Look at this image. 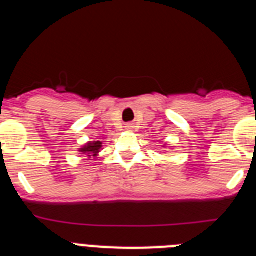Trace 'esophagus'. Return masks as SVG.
<instances>
[{"instance_id":"34e87169","label":"esophagus","mask_w":256,"mask_h":256,"mask_svg":"<svg viewBox=\"0 0 256 256\" xmlns=\"http://www.w3.org/2000/svg\"><path fill=\"white\" fill-rule=\"evenodd\" d=\"M126 130H133V126H132V124H126Z\"/></svg>"}]
</instances>
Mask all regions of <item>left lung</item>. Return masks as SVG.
Segmentation results:
<instances>
[{"instance_id": "1", "label": "left lung", "mask_w": 256, "mask_h": 256, "mask_svg": "<svg viewBox=\"0 0 256 256\" xmlns=\"http://www.w3.org/2000/svg\"><path fill=\"white\" fill-rule=\"evenodd\" d=\"M162 148H173V146H168V144H162Z\"/></svg>"}]
</instances>
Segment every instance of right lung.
Wrapping results in <instances>:
<instances>
[{"instance_id":"obj_1","label":"right lung","mask_w":256,"mask_h":256,"mask_svg":"<svg viewBox=\"0 0 256 256\" xmlns=\"http://www.w3.org/2000/svg\"><path fill=\"white\" fill-rule=\"evenodd\" d=\"M102 151V142L101 141H88L83 146L78 148V152L82 155H87L88 158L97 159L100 156V152Z\"/></svg>"}]
</instances>
